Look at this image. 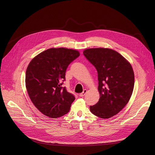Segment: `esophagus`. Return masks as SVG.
Segmentation results:
<instances>
[{"instance_id": "1", "label": "esophagus", "mask_w": 155, "mask_h": 155, "mask_svg": "<svg viewBox=\"0 0 155 155\" xmlns=\"http://www.w3.org/2000/svg\"><path fill=\"white\" fill-rule=\"evenodd\" d=\"M86 93H87V90H84L80 94L79 96H80V97H83V96H84L86 94Z\"/></svg>"}]
</instances>
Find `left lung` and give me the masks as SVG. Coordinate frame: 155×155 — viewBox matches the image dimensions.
Here are the masks:
<instances>
[{
  "mask_svg": "<svg viewBox=\"0 0 155 155\" xmlns=\"http://www.w3.org/2000/svg\"><path fill=\"white\" fill-rule=\"evenodd\" d=\"M85 58L97 71L100 98L90 111L101 118L117 115L129 102L134 86L130 64L117 51L109 48L86 49Z\"/></svg>",
  "mask_w": 155,
  "mask_h": 155,
  "instance_id": "1",
  "label": "left lung"
}]
</instances>
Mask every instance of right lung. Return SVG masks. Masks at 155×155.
Segmentation results:
<instances>
[{
  "mask_svg": "<svg viewBox=\"0 0 155 155\" xmlns=\"http://www.w3.org/2000/svg\"><path fill=\"white\" fill-rule=\"evenodd\" d=\"M80 56L74 50L50 48L36 56L26 72V87L36 108L48 117L68 114L75 96L62 87L69 65Z\"/></svg>",
  "mask_w": 155,
  "mask_h": 155,
  "instance_id": "add662e5",
  "label": "right lung"
}]
</instances>
